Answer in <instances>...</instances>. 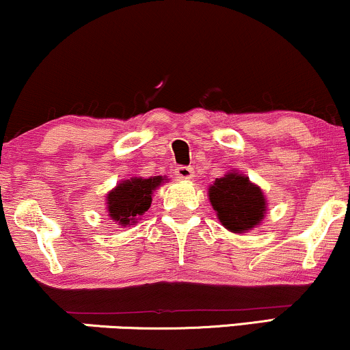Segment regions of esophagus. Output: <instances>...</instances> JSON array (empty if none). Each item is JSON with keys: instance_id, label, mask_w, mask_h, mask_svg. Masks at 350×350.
Masks as SVG:
<instances>
[{"instance_id": "obj_1", "label": "esophagus", "mask_w": 350, "mask_h": 350, "mask_svg": "<svg viewBox=\"0 0 350 350\" xmlns=\"http://www.w3.org/2000/svg\"><path fill=\"white\" fill-rule=\"evenodd\" d=\"M174 172L178 179H191L194 176V170L191 166H178Z\"/></svg>"}]
</instances>
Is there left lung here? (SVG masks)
<instances>
[{
	"mask_svg": "<svg viewBox=\"0 0 350 350\" xmlns=\"http://www.w3.org/2000/svg\"><path fill=\"white\" fill-rule=\"evenodd\" d=\"M208 198L222 226L235 234L258 226L267 211L262 189L237 172L215 179L208 189Z\"/></svg>",
	"mask_w": 350,
	"mask_h": 350,
	"instance_id": "left-lung-1",
	"label": "left lung"
}]
</instances>
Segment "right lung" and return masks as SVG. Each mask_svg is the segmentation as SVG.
<instances>
[{
    "label": "right lung",
    "mask_w": 350,
    "mask_h": 350,
    "mask_svg": "<svg viewBox=\"0 0 350 350\" xmlns=\"http://www.w3.org/2000/svg\"><path fill=\"white\" fill-rule=\"evenodd\" d=\"M163 183L161 176L150 179L123 180L107 196L108 215L122 226L135 222L151 206V194Z\"/></svg>",
    "instance_id": "right-lung-1"
}]
</instances>
